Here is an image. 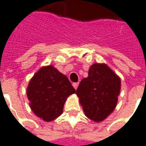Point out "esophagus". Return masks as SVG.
Returning <instances> with one entry per match:
<instances>
[{
	"mask_svg": "<svg viewBox=\"0 0 146 146\" xmlns=\"http://www.w3.org/2000/svg\"><path fill=\"white\" fill-rule=\"evenodd\" d=\"M72 85H73V86H74V88L76 90V89L78 88V86H79V83H73Z\"/></svg>",
	"mask_w": 146,
	"mask_h": 146,
	"instance_id": "obj_1",
	"label": "esophagus"
}]
</instances>
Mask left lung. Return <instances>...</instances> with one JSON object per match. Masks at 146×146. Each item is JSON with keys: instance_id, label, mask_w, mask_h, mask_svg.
Wrapping results in <instances>:
<instances>
[{"instance_id": "left-lung-1", "label": "left lung", "mask_w": 146, "mask_h": 146, "mask_svg": "<svg viewBox=\"0 0 146 146\" xmlns=\"http://www.w3.org/2000/svg\"><path fill=\"white\" fill-rule=\"evenodd\" d=\"M120 89V78L106 64L94 63L89 69L88 77L79 83L76 94L86 117L101 121L116 107Z\"/></svg>"}]
</instances>
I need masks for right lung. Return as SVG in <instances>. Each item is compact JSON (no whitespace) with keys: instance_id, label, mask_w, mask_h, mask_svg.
Wrapping results in <instances>:
<instances>
[{"instance_id":"obj_1","label":"right lung","mask_w":146,"mask_h":146,"mask_svg":"<svg viewBox=\"0 0 146 146\" xmlns=\"http://www.w3.org/2000/svg\"><path fill=\"white\" fill-rule=\"evenodd\" d=\"M75 93L66 75L53 66H48L37 71L27 89L31 109L37 117L51 121L60 116L66 98Z\"/></svg>"}]
</instances>
